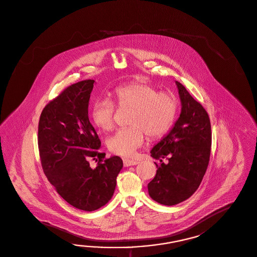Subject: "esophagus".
<instances>
[{"label": "esophagus", "mask_w": 257, "mask_h": 257, "mask_svg": "<svg viewBox=\"0 0 257 257\" xmlns=\"http://www.w3.org/2000/svg\"><path fill=\"white\" fill-rule=\"evenodd\" d=\"M138 164H139V162L136 161V160L127 159V158L123 159V165H124V167L136 166V165H138Z\"/></svg>", "instance_id": "obj_1"}]
</instances>
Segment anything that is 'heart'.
Listing matches in <instances>:
<instances>
[{"label":"heart","mask_w":257,"mask_h":257,"mask_svg":"<svg viewBox=\"0 0 257 257\" xmlns=\"http://www.w3.org/2000/svg\"><path fill=\"white\" fill-rule=\"evenodd\" d=\"M119 107L131 108L128 123L107 139L111 153L133 156L143 145L145 136L160 138L170 129L177 114V100L172 94L158 92L151 84L134 82L114 90ZM91 119L99 129L110 131L115 126V104L108 99L97 100L91 110Z\"/></svg>","instance_id":"heart-1"}]
</instances>
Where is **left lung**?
Returning <instances> with one entry per match:
<instances>
[{
  "label": "left lung",
  "mask_w": 257,
  "mask_h": 257,
  "mask_svg": "<svg viewBox=\"0 0 257 257\" xmlns=\"http://www.w3.org/2000/svg\"><path fill=\"white\" fill-rule=\"evenodd\" d=\"M176 85L181 114L173 128L151 151V156L160 163H154L157 172L148 184L150 196L166 206L186 200L198 189L208 168L211 147L207 111L182 84L176 81Z\"/></svg>",
  "instance_id": "8db88e82"
}]
</instances>
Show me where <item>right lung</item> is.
<instances>
[{
    "instance_id": "right-lung-1",
    "label": "right lung",
    "mask_w": 257,
    "mask_h": 257,
    "mask_svg": "<svg viewBox=\"0 0 257 257\" xmlns=\"http://www.w3.org/2000/svg\"><path fill=\"white\" fill-rule=\"evenodd\" d=\"M93 84L88 79L66 88L45 106L38 124L44 173L65 201L85 211L110 200L123 166L118 156L104 159L99 153L101 141L88 116ZM90 159L98 162L95 169Z\"/></svg>"
}]
</instances>
